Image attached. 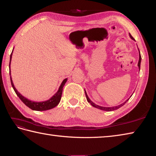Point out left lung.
<instances>
[{"mask_svg":"<svg viewBox=\"0 0 156 156\" xmlns=\"http://www.w3.org/2000/svg\"><path fill=\"white\" fill-rule=\"evenodd\" d=\"M130 38H132V39H133L134 40V38L132 36L130 35ZM141 54H140V52H139V63H138V66H139V68L140 69V66H141ZM85 94H86V97H87V101L88 102V103H90V104H91V105H93V107H94V108H98V109H101V110H104V111H108V112H110V111H114V110H115V109H119L120 108V107H122V106H123L125 103H126L129 100V99H128L126 101H125L124 103H122V104H120V105H118V106H115V107H111V108H106V107H101V106H99V105H96V104H94V103L93 102V101H91L90 100V99L88 98V95H87V94L86 93V92H85Z\"/></svg>","mask_w":156,"mask_h":156,"instance_id":"8db88e82","label":"left lung"}]
</instances>
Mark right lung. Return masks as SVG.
Returning a JSON list of instances; mask_svg holds the SVG:
<instances>
[{
    "label": "right lung",
    "mask_w": 156,
    "mask_h": 156,
    "mask_svg": "<svg viewBox=\"0 0 156 156\" xmlns=\"http://www.w3.org/2000/svg\"><path fill=\"white\" fill-rule=\"evenodd\" d=\"M11 57H12V53H11V56H10L9 68H10V63H11ZM66 81H67V78L64 79L62 82V84H61V86L59 87V90H58L57 92L55 94V95L52 97L49 100L46 101H42V102H34V101H30L27 99L25 98V97H23L19 92H18V91L16 90V88H15L14 87V84L13 83V81H12L11 76V85L13 88L15 93L17 94V95L20 97V99L21 100V101H22L26 106H27L29 108L32 109V110H36V111L48 110V109H51L52 108H55V107H56L58 104H59V103L60 102L61 98H62L63 88L64 87V85H65Z\"/></svg>",
    "instance_id": "obj_1"
}]
</instances>
